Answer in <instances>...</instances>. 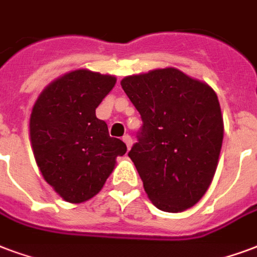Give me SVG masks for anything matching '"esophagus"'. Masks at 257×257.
Masks as SVG:
<instances>
[{
  "label": "esophagus",
  "mask_w": 257,
  "mask_h": 257,
  "mask_svg": "<svg viewBox=\"0 0 257 257\" xmlns=\"http://www.w3.org/2000/svg\"><path fill=\"white\" fill-rule=\"evenodd\" d=\"M121 140H123V142L126 144L127 149H130L131 145H133V140H131V137L130 136H124L123 138H121Z\"/></svg>",
  "instance_id": "esophagus-1"
}]
</instances>
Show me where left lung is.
<instances>
[{"label": "left lung", "instance_id": "left-lung-1", "mask_svg": "<svg viewBox=\"0 0 257 257\" xmlns=\"http://www.w3.org/2000/svg\"><path fill=\"white\" fill-rule=\"evenodd\" d=\"M144 126L128 157L157 209L181 213L211 184L223 140V117L209 84L176 67L120 81Z\"/></svg>", "mask_w": 257, "mask_h": 257}]
</instances>
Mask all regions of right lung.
Listing matches in <instances>:
<instances>
[{"instance_id":"add662e5","label":"right lung","mask_w":257,"mask_h":257,"mask_svg":"<svg viewBox=\"0 0 257 257\" xmlns=\"http://www.w3.org/2000/svg\"><path fill=\"white\" fill-rule=\"evenodd\" d=\"M116 84V77L76 69L42 90L32 107L30 138L44 180L63 200L82 203L99 194L127 152L108 134L96 108Z\"/></svg>"}]
</instances>
